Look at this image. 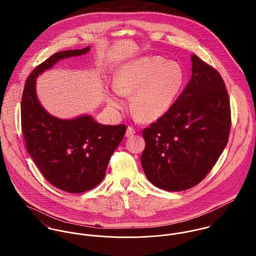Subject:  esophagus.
Instances as JSON below:
<instances>
[{
	"label": "esophagus",
	"instance_id": "esophagus-1",
	"mask_svg": "<svg viewBox=\"0 0 256 256\" xmlns=\"http://www.w3.org/2000/svg\"><path fill=\"white\" fill-rule=\"evenodd\" d=\"M135 133H136V130H135L133 127L129 126V127L127 128V130H126L125 136H126V137H131V136H133Z\"/></svg>",
	"mask_w": 256,
	"mask_h": 256
}]
</instances>
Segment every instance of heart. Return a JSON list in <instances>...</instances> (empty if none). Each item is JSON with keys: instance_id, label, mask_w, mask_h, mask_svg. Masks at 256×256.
I'll return each mask as SVG.
<instances>
[{"instance_id": "1", "label": "heart", "mask_w": 256, "mask_h": 256, "mask_svg": "<svg viewBox=\"0 0 256 256\" xmlns=\"http://www.w3.org/2000/svg\"><path fill=\"white\" fill-rule=\"evenodd\" d=\"M184 80L182 67L166 62L160 56H145L132 60L115 73L113 88L122 96H131L132 108L145 122L162 117L172 106ZM108 104L113 110H122L125 102L116 94H110Z\"/></svg>"}]
</instances>
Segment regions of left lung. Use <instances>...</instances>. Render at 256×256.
Returning <instances> with one entry per match:
<instances>
[{"label":"left lung","mask_w":256,"mask_h":256,"mask_svg":"<svg viewBox=\"0 0 256 256\" xmlns=\"http://www.w3.org/2000/svg\"><path fill=\"white\" fill-rule=\"evenodd\" d=\"M192 76L170 110L143 130L141 162L148 182L168 191L197 185L226 146L228 94L219 72L191 56Z\"/></svg>","instance_id":"obj_1"}]
</instances>
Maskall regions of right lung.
Wrapping results in <instances>:
<instances>
[{
  "label": "right lung",
  "instance_id": "obj_1",
  "mask_svg": "<svg viewBox=\"0 0 256 256\" xmlns=\"http://www.w3.org/2000/svg\"><path fill=\"white\" fill-rule=\"evenodd\" d=\"M90 49L53 54L30 74L22 98V129L28 154L49 182L69 193L88 191L104 180L126 125H102L88 114L73 119L51 115L38 100L36 78L60 60L84 55Z\"/></svg>",
  "mask_w": 256,
  "mask_h": 256
}]
</instances>
